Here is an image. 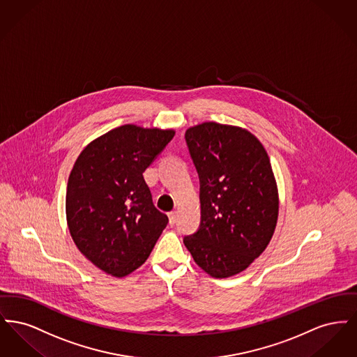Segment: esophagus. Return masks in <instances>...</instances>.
I'll return each mask as SVG.
<instances>
[{
  "label": "esophagus",
  "mask_w": 357,
  "mask_h": 357,
  "mask_svg": "<svg viewBox=\"0 0 357 357\" xmlns=\"http://www.w3.org/2000/svg\"><path fill=\"white\" fill-rule=\"evenodd\" d=\"M169 220H170V225H175L176 220H178V211L169 213Z\"/></svg>",
  "instance_id": "1"
}]
</instances>
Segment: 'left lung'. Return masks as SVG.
I'll return each instance as SVG.
<instances>
[{
	"label": "left lung",
	"mask_w": 357,
	"mask_h": 357,
	"mask_svg": "<svg viewBox=\"0 0 357 357\" xmlns=\"http://www.w3.org/2000/svg\"><path fill=\"white\" fill-rule=\"evenodd\" d=\"M199 176L201 223L183 238L204 272L226 278L245 271L266 249L278 217V192L259 140L234 126L208 121L186 131Z\"/></svg>",
	"instance_id": "1"
}]
</instances>
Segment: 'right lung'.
I'll return each mask as SVG.
<instances>
[{
  "mask_svg": "<svg viewBox=\"0 0 357 357\" xmlns=\"http://www.w3.org/2000/svg\"><path fill=\"white\" fill-rule=\"evenodd\" d=\"M172 130L126 124L91 142L67 186V221L77 249L102 272L124 277L146 262L169 218L153 202L143 172Z\"/></svg>",
  "mask_w": 357,
  "mask_h": 357,
  "instance_id": "obj_1",
  "label": "right lung"
}]
</instances>
